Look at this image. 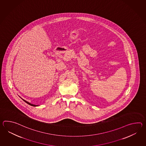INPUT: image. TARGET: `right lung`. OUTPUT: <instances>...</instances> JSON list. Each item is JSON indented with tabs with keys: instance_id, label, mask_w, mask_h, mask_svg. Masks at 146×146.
I'll use <instances>...</instances> for the list:
<instances>
[{
	"instance_id": "right-lung-1",
	"label": "right lung",
	"mask_w": 146,
	"mask_h": 146,
	"mask_svg": "<svg viewBox=\"0 0 146 146\" xmlns=\"http://www.w3.org/2000/svg\"><path fill=\"white\" fill-rule=\"evenodd\" d=\"M23 100V101H25V102H26V103H27L28 104H29V105H31V106H38V105H35V104H31V103H29L28 102H27V101H25V100Z\"/></svg>"
}]
</instances>
